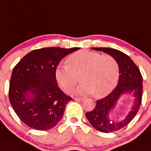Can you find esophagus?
I'll return each instance as SVG.
<instances>
[{
    "instance_id": "esophagus-1",
    "label": "esophagus",
    "mask_w": 151,
    "mask_h": 151,
    "mask_svg": "<svg viewBox=\"0 0 151 151\" xmlns=\"http://www.w3.org/2000/svg\"><path fill=\"white\" fill-rule=\"evenodd\" d=\"M75 100L79 101H83L84 100V98H75Z\"/></svg>"
}]
</instances>
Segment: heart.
Masks as SVG:
<instances>
[{
	"label": "heart",
	"mask_w": 151,
	"mask_h": 151,
	"mask_svg": "<svg viewBox=\"0 0 151 151\" xmlns=\"http://www.w3.org/2000/svg\"><path fill=\"white\" fill-rule=\"evenodd\" d=\"M67 64H59L55 70L58 84L64 90L73 87L79 81L83 82L73 90L77 94H93L99 98L110 94L119 78V65L110 55L81 50L67 58Z\"/></svg>",
	"instance_id": "obj_1"
}]
</instances>
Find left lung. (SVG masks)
<instances>
[{
    "label": "left lung",
    "mask_w": 151,
    "mask_h": 151,
    "mask_svg": "<svg viewBox=\"0 0 151 151\" xmlns=\"http://www.w3.org/2000/svg\"><path fill=\"white\" fill-rule=\"evenodd\" d=\"M93 50L103 51L116 59L119 68L118 85L111 93L96 101L95 108L86 113V117L94 128L102 133H111L127 126L139 111L142 98V76L140 70L127 55L116 49L93 47ZM131 92L135 99L129 114L124 120L116 122L110 118V112L122 94Z\"/></svg>",
    "instance_id": "obj_1"
}]
</instances>
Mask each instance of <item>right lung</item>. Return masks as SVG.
I'll return each instance as SVG.
<instances>
[{"label": "right lung", "instance_id": "1", "mask_svg": "<svg viewBox=\"0 0 151 151\" xmlns=\"http://www.w3.org/2000/svg\"><path fill=\"white\" fill-rule=\"evenodd\" d=\"M78 50L47 47L32 50L14 67L9 98L17 116L27 126L48 130L61 119L72 98L58 87L55 70L64 57Z\"/></svg>", "mask_w": 151, "mask_h": 151}]
</instances>
